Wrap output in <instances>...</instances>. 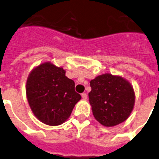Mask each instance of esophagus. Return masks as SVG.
Wrapping results in <instances>:
<instances>
[{"label":"esophagus","instance_id":"1","mask_svg":"<svg viewBox=\"0 0 159 159\" xmlns=\"http://www.w3.org/2000/svg\"><path fill=\"white\" fill-rule=\"evenodd\" d=\"M81 98H82L83 100H86V99H87V94H86L85 93H83L82 94H81Z\"/></svg>","mask_w":159,"mask_h":159}]
</instances>
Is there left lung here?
Wrapping results in <instances>:
<instances>
[{
	"label": "left lung",
	"mask_w": 159,
	"mask_h": 159,
	"mask_svg": "<svg viewBox=\"0 0 159 159\" xmlns=\"http://www.w3.org/2000/svg\"><path fill=\"white\" fill-rule=\"evenodd\" d=\"M89 104L95 119L106 127L123 122L134 109L135 93L129 81L104 74L90 81Z\"/></svg>",
	"instance_id": "left-lung-1"
}]
</instances>
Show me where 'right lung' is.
<instances>
[{"label":"right lung","instance_id":"1","mask_svg":"<svg viewBox=\"0 0 159 159\" xmlns=\"http://www.w3.org/2000/svg\"><path fill=\"white\" fill-rule=\"evenodd\" d=\"M62 67L46 61L32 70L26 81V96L32 112L48 125H59L70 118L81 97Z\"/></svg>","mask_w":159,"mask_h":159}]
</instances>
